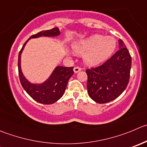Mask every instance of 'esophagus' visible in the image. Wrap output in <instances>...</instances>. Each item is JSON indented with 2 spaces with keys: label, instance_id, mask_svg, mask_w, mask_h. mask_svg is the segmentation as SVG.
I'll use <instances>...</instances> for the list:
<instances>
[{
  "label": "esophagus",
  "instance_id": "34e87169",
  "mask_svg": "<svg viewBox=\"0 0 147 147\" xmlns=\"http://www.w3.org/2000/svg\"><path fill=\"white\" fill-rule=\"evenodd\" d=\"M81 68L79 67H74L73 70H74V72L75 73H78V72H79L80 71H81Z\"/></svg>",
  "mask_w": 147,
  "mask_h": 147
}]
</instances>
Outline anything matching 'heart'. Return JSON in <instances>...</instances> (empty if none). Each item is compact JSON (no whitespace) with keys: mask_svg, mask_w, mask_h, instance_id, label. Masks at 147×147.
I'll use <instances>...</instances> for the list:
<instances>
[{"mask_svg":"<svg viewBox=\"0 0 147 147\" xmlns=\"http://www.w3.org/2000/svg\"><path fill=\"white\" fill-rule=\"evenodd\" d=\"M116 47L115 38L100 34H93L72 44L74 51L82 55L84 62L89 66H96L106 60Z\"/></svg>","mask_w":147,"mask_h":147,"instance_id":"b5f03b06","label":"heart"}]
</instances>
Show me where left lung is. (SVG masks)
I'll use <instances>...</instances> for the list:
<instances>
[{
    "label": "left lung",
    "mask_w": 147,
    "mask_h": 147,
    "mask_svg": "<svg viewBox=\"0 0 147 147\" xmlns=\"http://www.w3.org/2000/svg\"><path fill=\"white\" fill-rule=\"evenodd\" d=\"M119 49L100 66L86 69L87 88L91 99L105 103L116 99L127 87L131 67V57L121 39Z\"/></svg>",
    "instance_id": "left-lung-1"
}]
</instances>
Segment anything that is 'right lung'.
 Here are the masks:
<instances>
[{
	"mask_svg": "<svg viewBox=\"0 0 147 147\" xmlns=\"http://www.w3.org/2000/svg\"><path fill=\"white\" fill-rule=\"evenodd\" d=\"M60 34L59 28L55 27L50 30L42 31L32 35L24 43L18 54V68L20 82L26 92L34 100L42 104H52L60 99L65 92L70 77L74 74L72 67L57 66L49 78L42 83H32L25 78L21 70V54L27 42L31 39L48 36L57 37Z\"/></svg>",
	"mask_w": 147,
	"mask_h": 147,
	"instance_id": "right-lung-1",
	"label": "right lung"
}]
</instances>
